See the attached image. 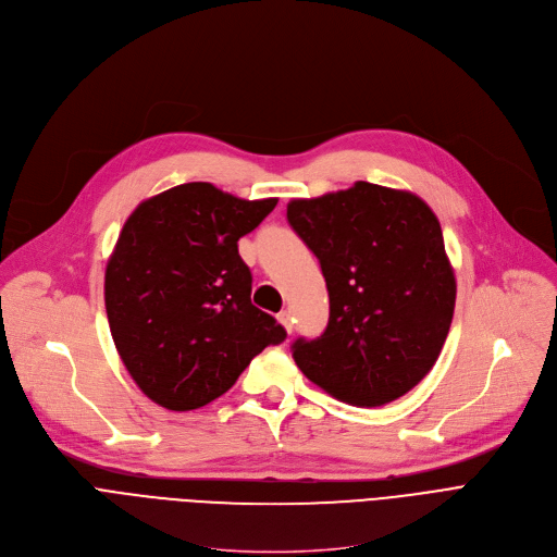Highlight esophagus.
<instances>
[{
    "label": "esophagus",
    "instance_id": "1",
    "mask_svg": "<svg viewBox=\"0 0 557 557\" xmlns=\"http://www.w3.org/2000/svg\"><path fill=\"white\" fill-rule=\"evenodd\" d=\"M277 320L282 322V326L290 333L293 331V315H290V311H282L280 315H277Z\"/></svg>",
    "mask_w": 557,
    "mask_h": 557
}]
</instances>
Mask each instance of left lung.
<instances>
[{
  "label": "left lung",
  "mask_w": 557,
  "mask_h": 557,
  "mask_svg": "<svg viewBox=\"0 0 557 557\" xmlns=\"http://www.w3.org/2000/svg\"><path fill=\"white\" fill-rule=\"evenodd\" d=\"M318 257L329 322L293 343L302 374L349 405L379 407L417 387L448 338L457 282L430 206L412 193L354 188L286 206Z\"/></svg>",
  "instance_id": "obj_1"
}]
</instances>
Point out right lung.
<instances>
[{"label": "right lung", "instance_id": "add662e5", "mask_svg": "<svg viewBox=\"0 0 557 557\" xmlns=\"http://www.w3.org/2000/svg\"><path fill=\"white\" fill-rule=\"evenodd\" d=\"M277 199L248 201L195 181L129 214L104 271L111 338L140 392L188 412L226 394L286 331L250 302L237 242Z\"/></svg>", "mask_w": 557, "mask_h": 557}]
</instances>
